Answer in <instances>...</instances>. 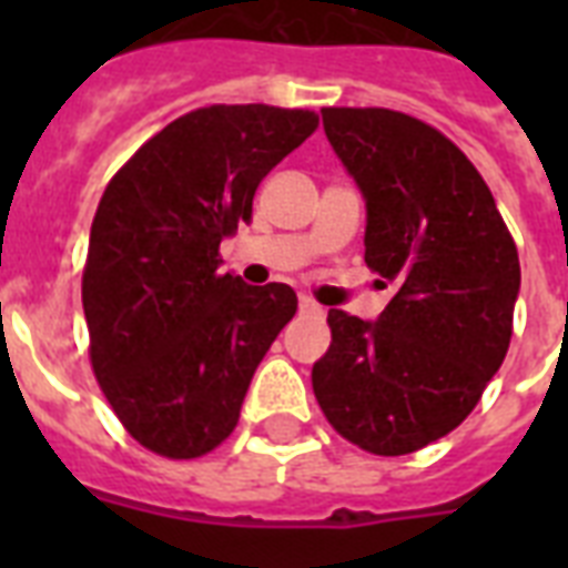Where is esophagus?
Masks as SVG:
<instances>
[{"instance_id":"34e87169","label":"esophagus","mask_w":568,"mask_h":568,"mask_svg":"<svg viewBox=\"0 0 568 568\" xmlns=\"http://www.w3.org/2000/svg\"><path fill=\"white\" fill-rule=\"evenodd\" d=\"M301 312H312V315H321V312H324V310H321L318 303L312 301V297H306V294H303V297H301Z\"/></svg>"}]
</instances>
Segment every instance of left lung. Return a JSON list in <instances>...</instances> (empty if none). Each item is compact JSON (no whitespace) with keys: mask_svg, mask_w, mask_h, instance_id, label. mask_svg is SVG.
Segmentation results:
<instances>
[{"mask_svg":"<svg viewBox=\"0 0 568 568\" xmlns=\"http://www.w3.org/2000/svg\"><path fill=\"white\" fill-rule=\"evenodd\" d=\"M321 118L365 200V262L395 294L377 321L329 310L312 388L347 442L400 457L466 422L501 368L519 253L484 176L442 132L388 109Z\"/></svg>","mask_w":568,"mask_h":568,"instance_id":"obj_1","label":"left lung"}]
</instances>
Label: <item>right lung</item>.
Returning <instances> with one entry per match:
<instances>
[{"instance_id":"1","label":"right lung","mask_w":568,"mask_h":568,"mask_svg":"<svg viewBox=\"0 0 568 568\" xmlns=\"http://www.w3.org/2000/svg\"><path fill=\"white\" fill-rule=\"evenodd\" d=\"M315 129L318 114L303 109H196L150 138L102 194L82 276L91 363L144 448L203 457L235 430L297 294L217 274V247L253 221L258 182Z\"/></svg>"}]
</instances>
